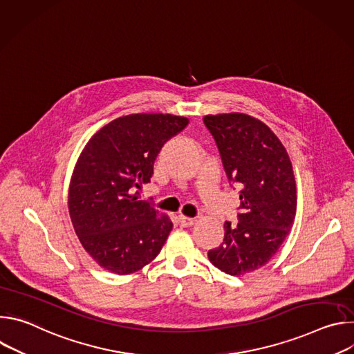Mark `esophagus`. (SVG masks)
<instances>
[{
  "mask_svg": "<svg viewBox=\"0 0 354 354\" xmlns=\"http://www.w3.org/2000/svg\"><path fill=\"white\" fill-rule=\"evenodd\" d=\"M194 218H192V217H186V216H179V223H180V225L182 227H190V225H193L194 224Z\"/></svg>",
  "mask_w": 354,
  "mask_h": 354,
  "instance_id": "esophagus-1",
  "label": "esophagus"
}]
</instances>
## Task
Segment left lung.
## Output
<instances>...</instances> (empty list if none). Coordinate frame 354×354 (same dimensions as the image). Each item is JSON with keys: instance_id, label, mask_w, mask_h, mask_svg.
<instances>
[{"instance_id": "left-lung-1", "label": "left lung", "mask_w": 354, "mask_h": 354, "mask_svg": "<svg viewBox=\"0 0 354 354\" xmlns=\"http://www.w3.org/2000/svg\"><path fill=\"white\" fill-rule=\"evenodd\" d=\"M227 176L241 186L239 223L224 224L223 243L209 250L221 272L241 276L265 266L288 235L297 210L292 165L279 137L245 113L205 116Z\"/></svg>"}]
</instances>
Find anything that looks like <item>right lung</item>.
<instances>
[{"instance_id":"add662e5","label":"right lung","mask_w":354,"mask_h":354,"mask_svg":"<svg viewBox=\"0 0 354 354\" xmlns=\"http://www.w3.org/2000/svg\"><path fill=\"white\" fill-rule=\"evenodd\" d=\"M189 123L171 113H136L99 129L75 162L68 213L80 242L102 269L131 274L161 252L172 221L136 187L148 183L165 141Z\"/></svg>"}]
</instances>
